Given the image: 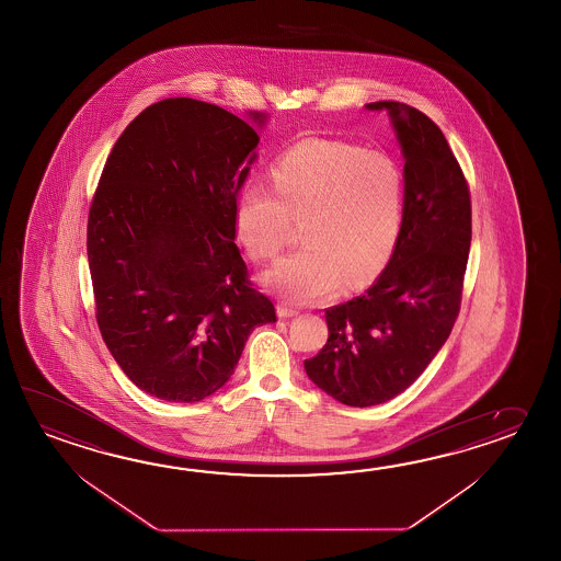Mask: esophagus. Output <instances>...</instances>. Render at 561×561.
I'll return each mask as SVG.
<instances>
[{"label":"esophagus","instance_id":"obj_1","mask_svg":"<svg viewBox=\"0 0 561 561\" xmlns=\"http://www.w3.org/2000/svg\"><path fill=\"white\" fill-rule=\"evenodd\" d=\"M298 309L289 308L286 304H277V316L282 318V320H287V318H294V316H298Z\"/></svg>","mask_w":561,"mask_h":561}]
</instances>
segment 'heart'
Listing matches in <instances>:
<instances>
[{
  "label": "heart",
  "instance_id": "b5f03b06",
  "mask_svg": "<svg viewBox=\"0 0 561 561\" xmlns=\"http://www.w3.org/2000/svg\"><path fill=\"white\" fill-rule=\"evenodd\" d=\"M274 190L253 182L236 206L240 240L255 262L286 248L294 221L304 250L265 275L277 296L313 304L337 287L366 286L386 265L403 221L405 182L400 163L378 149L306 139L275 161Z\"/></svg>",
  "mask_w": 561,
  "mask_h": 561
}]
</instances>
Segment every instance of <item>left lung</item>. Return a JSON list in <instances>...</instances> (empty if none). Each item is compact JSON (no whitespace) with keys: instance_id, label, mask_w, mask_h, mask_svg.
<instances>
[{"instance_id":"left-lung-1","label":"left lung","mask_w":561,"mask_h":561,"mask_svg":"<svg viewBox=\"0 0 561 561\" xmlns=\"http://www.w3.org/2000/svg\"><path fill=\"white\" fill-rule=\"evenodd\" d=\"M389 110L405 158L400 236L386 270L366 294L325 309L330 337L304 362L333 400L367 408L410 388L458 320L471 243L466 175L442 129L401 102Z\"/></svg>"}]
</instances>
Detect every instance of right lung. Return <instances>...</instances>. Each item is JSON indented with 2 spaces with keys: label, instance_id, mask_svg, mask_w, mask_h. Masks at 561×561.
<instances>
[{
  "label": "right lung",
  "instance_id": "add662e5",
  "mask_svg": "<svg viewBox=\"0 0 561 561\" xmlns=\"http://www.w3.org/2000/svg\"><path fill=\"white\" fill-rule=\"evenodd\" d=\"M257 141L214 103L168 98L122 131L103 165L88 218L95 321L127 378L158 400L218 391L253 328L277 320L233 243Z\"/></svg>",
  "mask_w": 561,
  "mask_h": 561
}]
</instances>
